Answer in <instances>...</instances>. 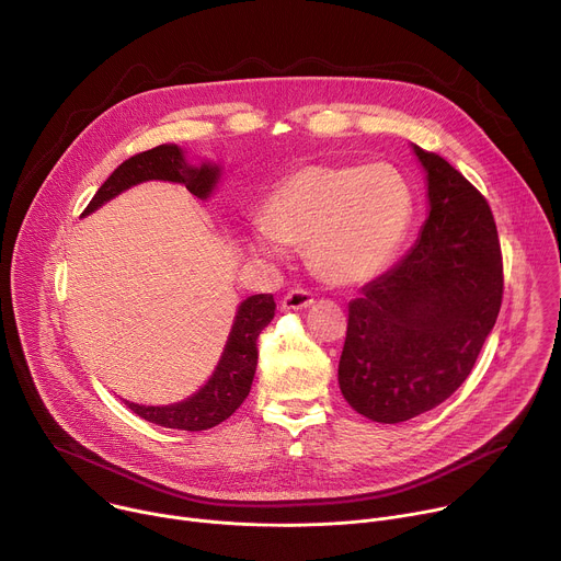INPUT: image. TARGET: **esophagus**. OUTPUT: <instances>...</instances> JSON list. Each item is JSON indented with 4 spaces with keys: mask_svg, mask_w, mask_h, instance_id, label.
I'll list each match as a JSON object with an SVG mask.
<instances>
[{
    "mask_svg": "<svg viewBox=\"0 0 561 561\" xmlns=\"http://www.w3.org/2000/svg\"><path fill=\"white\" fill-rule=\"evenodd\" d=\"M312 293L306 290V288H293L284 295L282 299V306L288 308V310H299V308H308L312 304Z\"/></svg>",
    "mask_w": 561,
    "mask_h": 561,
    "instance_id": "obj_1",
    "label": "esophagus"
}]
</instances>
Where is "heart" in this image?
Segmentation results:
<instances>
[{"label": "heart", "mask_w": 561, "mask_h": 561, "mask_svg": "<svg viewBox=\"0 0 561 561\" xmlns=\"http://www.w3.org/2000/svg\"><path fill=\"white\" fill-rule=\"evenodd\" d=\"M411 217V191L392 169L310 162L266 195L260 208L264 232L253 234L251 247L262 255H275V242L306 247L324 282L357 286L388 266Z\"/></svg>", "instance_id": "obj_1"}]
</instances>
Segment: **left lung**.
Returning <instances> with one entry per match:
<instances>
[{
	"label": "left lung",
	"mask_w": 561,
	"mask_h": 561,
	"mask_svg": "<svg viewBox=\"0 0 561 561\" xmlns=\"http://www.w3.org/2000/svg\"><path fill=\"white\" fill-rule=\"evenodd\" d=\"M431 213L411 253L348 306L340 388L364 417L413 420L470 375L504 295L497 226L486 197L437 152L415 146Z\"/></svg>",
	"instance_id": "left-lung-1"
}]
</instances>
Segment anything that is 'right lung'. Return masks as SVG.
Wrapping results in <instances>:
<instances>
[{
    "label": "right lung",
    "mask_w": 561,
    "mask_h": 561,
    "mask_svg": "<svg viewBox=\"0 0 561 561\" xmlns=\"http://www.w3.org/2000/svg\"><path fill=\"white\" fill-rule=\"evenodd\" d=\"M167 180L184 184L195 197L206 199L217 182V167H188L178 146H154L137 152L122 162L111 178L100 186L91 204L82 215L93 213L104 202L113 199L122 191L146 182ZM275 299L271 293L253 295L242 301L237 310L232 333L224 348L217 370L208 383L193 397L173 407H139L126 402V407L146 422L178 431H206L228 420L251 392V383L257 368V337L271 324L275 314Z\"/></svg>",
    "instance_id": "obj_1"
}]
</instances>
